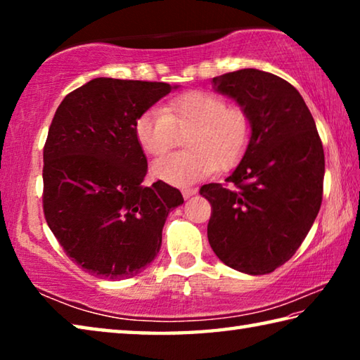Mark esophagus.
<instances>
[{
	"label": "esophagus",
	"instance_id": "1",
	"mask_svg": "<svg viewBox=\"0 0 360 360\" xmlns=\"http://www.w3.org/2000/svg\"><path fill=\"white\" fill-rule=\"evenodd\" d=\"M195 193H197V188H184V191H182L184 198H191L192 195H195Z\"/></svg>",
	"mask_w": 360,
	"mask_h": 360
}]
</instances>
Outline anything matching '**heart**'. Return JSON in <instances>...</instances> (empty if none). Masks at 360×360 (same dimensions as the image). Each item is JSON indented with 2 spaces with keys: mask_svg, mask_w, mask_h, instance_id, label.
Instances as JSON below:
<instances>
[{
  "mask_svg": "<svg viewBox=\"0 0 360 360\" xmlns=\"http://www.w3.org/2000/svg\"><path fill=\"white\" fill-rule=\"evenodd\" d=\"M187 133L188 150L160 158L152 167L155 178L176 187H188L216 169H229L241 160L251 139V119L245 109L229 106L211 92H187L160 109L139 115L135 138L146 154L160 157Z\"/></svg>",
  "mask_w": 360,
  "mask_h": 360,
  "instance_id": "1",
  "label": "heart"
}]
</instances>
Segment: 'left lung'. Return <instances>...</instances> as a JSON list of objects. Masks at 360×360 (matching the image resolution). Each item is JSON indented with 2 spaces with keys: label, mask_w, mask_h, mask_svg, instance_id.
<instances>
[{
  "label": "left lung",
  "mask_w": 360,
  "mask_h": 360,
  "mask_svg": "<svg viewBox=\"0 0 360 360\" xmlns=\"http://www.w3.org/2000/svg\"><path fill=\"white\" fill-rule=\"evenodd\" d=\"M212 82L245 109L252 131L227 184L200 188L211 203L208 240L225 265L266 275L295 254L318 216L324 149L302 95L284 79L246 68Z\"/></svg>",
  "instance_id": "left-lung-1"
}]
</instances>
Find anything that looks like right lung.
I'll return each instance as SVG.
<instances>
[{
  "label": "right lung",
  "instance_id": "1",
  "mask_svg": "<svg viewBox=\"0 0 360 360\" xmlns=\"http://www.w3.org/2000/svg\"><path fill=\"white\" fill-rule=\"evenodd\" d=\"M172 92L165 82L96 77L60 103L44 144L42 210L66 255L103 279L141 273L157 257L178 188L144 186L135 122Z\"/></svg>",
  "mask_w": 360,
  "mask_h": 360
}]
</instances>
